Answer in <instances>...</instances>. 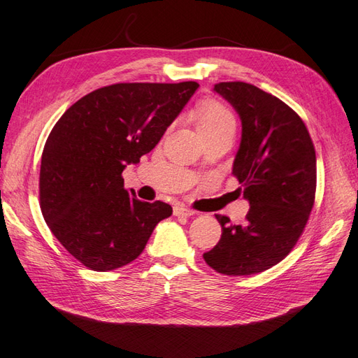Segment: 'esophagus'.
<instances>
[{
    "instance_id": "34e87169",
    "label": "esophagus",
    "mask_w": 358,
    "mask_h": 358,
    "mask_svg": "<svg viewBox=\"0 0 358 358\" xmlns=\"http://www.w3.org/2000/svg\"><path fill=\"white\" fill-rule=\"evenodd\" d=\"M195 212L192 209H189V207L182 206V204H176L173 206V215L176 217H192Z\"/></svg>"
}]
</instances>
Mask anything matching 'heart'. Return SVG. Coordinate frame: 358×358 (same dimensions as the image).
Masks as SVG:
<instances>
[{"mask_svg":"<svg viewBox=\"0 0 358 358\" xmlns=\"http://www.w3.org/2000/svg\"><path fill=\"white\" fill-rule=\"evenodd\" d=\"M194 115L196 128L201 136L220 129L235 128L236 123L235 115L229 110V106L217 101V99H206V101L199 102Z\"/></svg>","mask_w":358,"mask_h":358,"instance_id":"heart-1","label":"heart"}]
</instances>
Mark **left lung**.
<instances>
[{"label":"left lung","instance_id":"8db88e82","mask_svg":"<svg viewBox=\"0 0 358 358\" xmlns=\"http://www.w3.org/2000/svg\"><path fill=\"white\" fill-rule=\"evenodd\" d=\"M235 108L243 137L231 173L250 203L244 224L217 215L222 235L206 264L227 276L268 270L293 250L315 196V151L303 120L287 103L245 82L213 88Z\"/></svg>","mask_w":358,"mask_h":358}]
</instances>
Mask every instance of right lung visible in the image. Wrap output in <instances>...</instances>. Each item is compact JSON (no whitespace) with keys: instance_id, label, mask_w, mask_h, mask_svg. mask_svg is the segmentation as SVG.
<instances>
[{"instance_id":"right-lung-1","label":"right lung","mask_w":358,"mask_h":358,"mask_svg":"<svg viewBox=\"0 0 358 358\" xmlns=\"http://www.w3.org/2000/svg\"><path fill=\"white\" fill-rule=\"evenodd\" d=\"M199 85L114 84L66 110L45 141L39 201L65 250L94 271L120 268L140 256L157 224L172 215L127 190V164L159 143Z\"/></svg>"}]
</instances>
